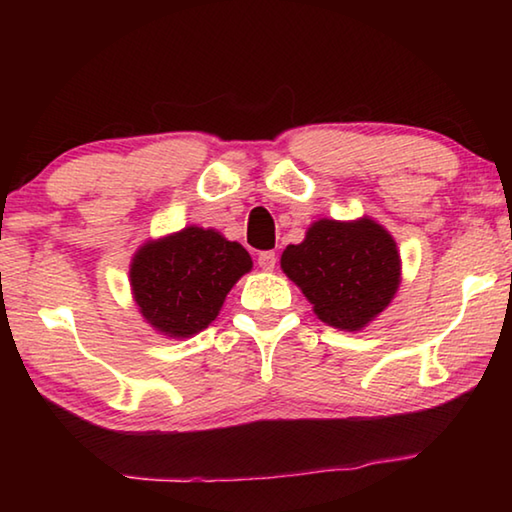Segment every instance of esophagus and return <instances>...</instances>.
Masks as SVG:
<instances>
[{"mask_svg": "<svg viewBox=\"0 0 512 512\" xmlns=\"http://www.w3.org/2000/svg\"><path fill=\"white\" fill-rule=\"evenodd\" d=\"M257 264L262 271H273L275 264H277V255L271 253V250H266V253H262L257 257Z\"/></svg>", "mask_w": 512, "mask_h": 512, "instance_id": "obj_1", "label": "esophagus"}]
</instances>
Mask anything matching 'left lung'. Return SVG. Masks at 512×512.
<instances>
[{
	"label": "left lung",
	"instance_id": "8db88e82",
	"mask_svg": "<svg viewBox=\"0 0 512 512\" xmlns=\"http://www.w3.org/2000/svg\"><path fill=\"white\" fill-rule=\"evenodd\" d=\"M280 266L318 320L343 332L368 327L391 305L402 282L395 239L370 216L314 221L300 244L284 248Z\"/></svg>",
	"mask_w": 512,
	"mask_h": 512
}]
</instances>
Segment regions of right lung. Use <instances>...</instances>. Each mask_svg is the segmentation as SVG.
<instances>
[{
  "mask_svg": "<svg viewBox=\"0 0 512 512\" xmlns=\"http://www.w3.org/2000/svg\"><path fill=\"white\" fill-rule=\"evenodd\" d=\"M253 268L248 250L219 230L187 228L149 239L131 259V293L142 318L167 339L212 323L230 289Z\"/></svg>",
  "mask_w": 512,
  "mask_h": 512,
  "instance_id": "right-lung-1",
  "label": "right lung"
}]
</instances>
